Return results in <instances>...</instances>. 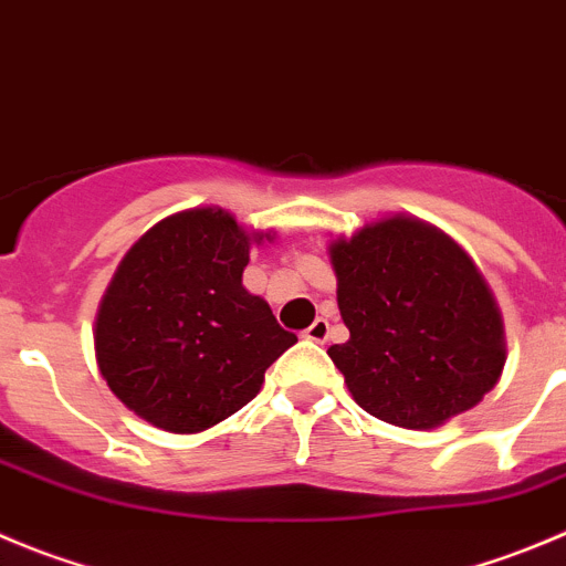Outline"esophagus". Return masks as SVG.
Wrapping results in <instances>:
<instances>
[{
	"mask_svg": "<svg viewBox=\"0 0 566 566\" xmlns=\"http://www.w3.org/2000/svg\"><path fill=\"white\" fill-rule=\"evenodd\" d=\"M327 333H331V325H327V319H314V325H308V331L303 333L308 342H316V344H325L327 342Z\"/></svg>",
	"mask_w": 566,
	"mask_h": 566,
	"instance_id": "34e87169",
	"label": "esophagus"
}]
</instances>
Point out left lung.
Returning a JSON list of instances; mask_svg holds the SVG:
<instances>
[{"instance_id": "8db88e82", "label": "left lung", "mask_w": 566, "mask_h": 566, "mask_svg": "<svg viewBox=\"0 0 566 566\" xmlns=\"http://www.w3.org/2000/svg\"><path fill=\"white\" fill-rule=\"evenodd\" d=\"M349 338L327 355L360 408L397 428H439L494 389L505 364L497 303L472 258L413 217L331 244Z\"/></svg>"}]
</instances>
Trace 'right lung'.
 Masks as SVG:
<instances>
[{"label":"right lung","mask_w":566,"mask_h":566,"mask_svg":"<svg viewBox=\"0 0 566 566\" xmlns=\"http://www.w3.org/2000/svg\"><path fill=\"white\" fill-rule=\"evenodd\" d=\"M222 208L171 213L130 247L99 303L96 364L130 411L199 433L244 408L297 336L241 286L250 244Z\"/></svg>","instance_id":"add662e5"}]
</instances>
